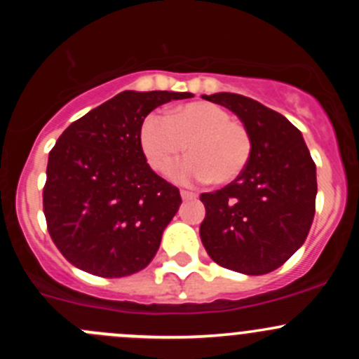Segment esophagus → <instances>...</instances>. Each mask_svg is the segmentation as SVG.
<instances>
[{
	"label": "esophagus",
	"mask_w": 359,
	"mask_h": 359,
	"mask_svg": "<svg viewBox=\"0 0 359 359\" xmlns=\"http://www.w3.org/2000/svg\"><path fill=\"white\" fill-rule=\"evenodd\" d=\"M180 196H182V200H194V198H198L196 193H191V191H180Z\"/></svg>",
	"instance_id": "1"
}]
</instances>
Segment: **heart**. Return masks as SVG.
<instances>
[{"mask_svg": "<svg viewBox=\"0 0 359 359\" xmlns=\"http://www.w3.org/2000/svg\"><path fill=\"white\" fill-rule=\"evenodd\" d=\"M139 142L154 172L173 168L187 146L191 158L175 172L180 180H210L226 186L247 168L252 139L241 123L231 121L224 107L212 102H189L172 107L165 118L147 116Z\"/></svg>", "mask_w": 359, "mask_h": 359, "instance_id": "b5f03b06", "label": "heart"}]
</instances>
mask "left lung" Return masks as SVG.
I'll return each instance as SVG.
<instances>
[{
    "label": "left lung",
    "mask_w": 359,
    "mask_h": 359,
    "mask_svg": "<svg viewBox=\"0 0 359 359\" xmlns=\"http://www.w3.org/2000/svg\"><path fill=\"white\" fill-rule=\"evenodd\" d=\"M203 99L227 107L252 139L245 172L213 193H203V247L219 266L267 274L283 266L306 241L314 219L316 165L304 137L280 112L238 93Z\"/></svg>",
    "instance_id": "left-lung-1"
}]
</instances>
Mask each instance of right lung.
Wrapping results in <instances>:
<instances>
[{"label":"right lung","mask_w":359,"mask_h":359,"mask_svg":"<svg viewBox=\"0 0 359 359\" xmlns=\"http://www.w3.org/2000/svg\"><path fill=\"white\" fill-rule=\"evenodd\" d=\"M189 92L125 90L71 123L50 151L48 233L85 273L123 278L149 266L179 210V189L147 165L139 132L151 111Z\"/></svg>","instance_id":"right-lung-1"}]
</instances>
